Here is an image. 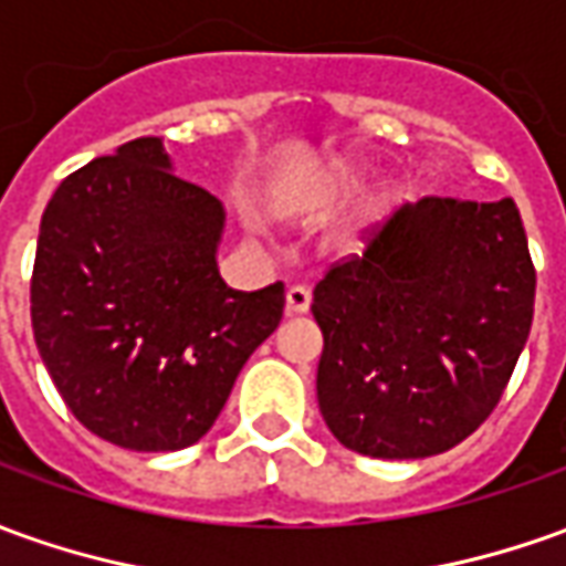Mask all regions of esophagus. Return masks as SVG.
Segmentation results:
<instances>
[{
	"instance_id": "esophagus-1",
	"label": "esophagus",
	"mask_w": 566,
	"mask_h": 566,
	"mask_svg": "<svg viewBox=\"0 0 566 566\" xmlns=\"http://www.w3.org/2000/svg\"><path fill=\"white\" fill-rule=\"evenodd\" d=\"M311 307V290L307 286H290L286 290V311L290 314H305Z\"/></svg>"
}]
</instances>
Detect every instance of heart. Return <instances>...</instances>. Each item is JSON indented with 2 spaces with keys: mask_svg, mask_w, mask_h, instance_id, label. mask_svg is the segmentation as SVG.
<instances>
[{
  "mask_svg": "<svg viewBox=\"0 0 566 566\" xmlns=\"http://www.w3.org/2000/svg\"><path fill=\"white\" fill-rule=\"evenodd\" d=\"M335 185H338V187L354 185V175H338V181H335Z\"/></svg>",
  "mask_w": 566,
  "mask_h": 566,
  "instance_id": "1",
  "label": "heart"
}]
</instances>
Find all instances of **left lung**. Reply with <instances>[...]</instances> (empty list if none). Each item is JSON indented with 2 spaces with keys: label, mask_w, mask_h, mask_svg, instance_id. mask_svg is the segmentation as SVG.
Wrapping results in <instances>:
<instances>
[{
  "label": "left lung",
  "mask_w": 566,
  "mask_h": 566,
  "mask_svg": "<svg viewBox=\"0 0 566 566\" xmlns=\"http://www.w3.org/2000/svg\"><path fill=\"white\" fill-rule=\"evenodd\" d=\"M536 268L512 197H424L314 290L317 400L373 459L453 450L486 422L527 345Z\"/></svg>",
  "instance_id": "1"
}]
</instances>
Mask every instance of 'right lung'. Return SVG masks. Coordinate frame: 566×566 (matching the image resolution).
Returning <instances> with one entry per match:
<instances>
[{
  "label": "right lung",
  "instance_id": "right-lung-1",
  "mask_svg": "<svg viewBox=\"0 0 566 566\" xmlns=\"http://www.w3.org/2000/svg\"><path fill=\"white\" fill-rule=\"evenodd\" d=\"M221 202L178 178L159 138L67 175L42 212L30 321L42 364L92 434L185 450L283 321L286 290H231L216 264Z\"/></svg>",
  "mask_w": 566,
  "mask_h": 566
}]
</instances>
